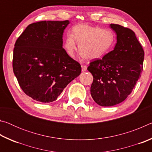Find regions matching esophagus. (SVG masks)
Masks as SVG:
<instances>
[{
	"label": "esophagus",
	"mask_w": 152,
	"mask_h": 152,
	"mask_svg": "<svg viewBox=\"0 0 152 152\" xmlns=\"http://www.w3.org/2000/svg\"><path fill=\"white\" fill-rule=\"evenodd\" d=\"M87 70V67L86 65H82V71L85 72Z\"/></svg>",
	"instance_id": "34e87169"
}]
</instances>
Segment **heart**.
Listing matches in <instances>:
<instances>
[{
    "instance_id": "heart-1",
    "label": "heart",
    "mask_w": 152,
    "mask_h": 152,
    "mask_svg": "<svg viewBox=\"0 0 152 152\" xmlns=\"http://www.w3.org/2000/svg\"><path fill=\"white\" fill-rule=\"evenodd\" d=\"M79 45L81 54L86 58L96 59L106 54L115 43V35L112 31L88 25H78L67 35L64 48L68 54L74 57Z\"/></svg>"
}]
</instances>
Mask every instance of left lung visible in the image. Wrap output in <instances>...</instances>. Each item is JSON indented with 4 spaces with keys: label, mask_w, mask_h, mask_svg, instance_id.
Masks as SVG:
<instances>
[{
    "label": "left lung",
    "mask_w": 152,
    "mask_h": 152,
    "mask_svg": "<svg viewBox=\"0 0 152 152\" xmlns=\"http://www.w3.org/2000/svg\"><path fill=\"white\" fill-rule=\"evenodd\" d=\"M110 27L117 34L114 50L87 68L93 76L91 94L102 107L114 106L127 99L141 76L144 59L142 46L132 29L117 24Z\"/></svg>",
    "instance_id": "left-lung-1"
}]
</instances>
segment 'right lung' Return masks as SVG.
<instances>
[{
	"label": "right lung",
	"mask_w": 152,
	"mask_h": 152,
	"mask_svg": "<svg viewBox=\"0 0 152 152\" xmlns=\"http://www.w3.org/2000/svg\"><path fill=\"white\" fill-rule=\"evenodd\" d=\"M69 20H44L28 25L17 39L12 68L27 96L41 102L58 99L81 73V66L63 48V33Z\"/></svg>",
	"instance_id": "right-lung-1"
}]
</instances>
